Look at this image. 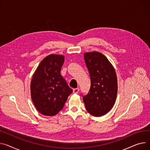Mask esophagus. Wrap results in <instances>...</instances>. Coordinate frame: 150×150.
Masks as SVG:
<instances>
[{"label": "esophagus", "mask_w": 150, "mask_h": 150, "mask_svg": "<svg viewBox=\"0 0 150 150\" xmlns=\"http://www.w3.org/2000/svg\"><path fill=\"white\" fill-rule=\"evenodd\" d=\"M79 89L78 88H75L73 89V93H78L79 92Z\"/></svg>", "instance_id": "34e87169"}]
</instances>
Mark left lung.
<instances>
[{"instance_id":"obj_1","label":"left lung","mask_w":150,"mask_h":150,"mask_svg":"<svg viewBox=\"0 0 150 150\" xmlns=\"http://www.w3.org/2000/svg\"><path fill=\"white\" fill-rule=\"evenodd\" d=\"M91 77L89 92L83 97L87 111L94 116L105 115L115 104L117 92L115 70L103 54L93 51L84 54Z\"/></svg>"}]
</instances>
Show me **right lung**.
Instances as JSON below:
<instances>
[{
  "label": "right lung",
  "instance_id": "obj_1",
  "mask_svg": "<svg viewBox=\"0 0 150 150\" xmlns=\"http://www.w3.org/2000/svg\"><path fill=\"white\" fill-rule=\"evenodd\" d=\"M64 62L62 55L51 54L40 63L31 82V96L37 110L54 116L63 109L72 88L60 74Z\"/></svg>",
  "mask_w": 150,
  "mask_h": 150
}]
</instances>
